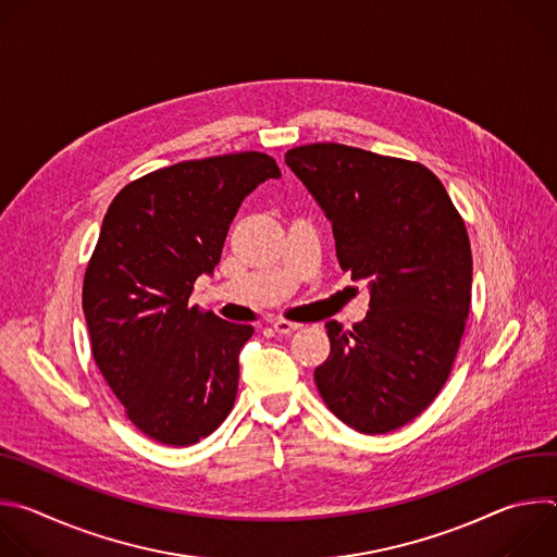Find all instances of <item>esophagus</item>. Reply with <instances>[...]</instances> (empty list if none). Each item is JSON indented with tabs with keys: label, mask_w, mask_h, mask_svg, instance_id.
Here are the masks:
<instances>
[{
	"label": "esophagus",
	"mask_w": 557,
	"mask_h": 557,
	"mask_svg": "<svg viewBox=\"0 0 557 557\" xmlns=\"http://www.w3.org/2000/svg\"><path fill=\"white\" fill-rule=\"evenodd\" d=\"M273 331L280 333V335H293L295 331H299V324H293V322H286V320H277V322H273Z\"/></svg>",
	"instance_id": "1"
}]
</instances>
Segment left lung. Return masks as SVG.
I'll return each mask as SVG.
<instances>
[{
    "label": "left lung",
    "mask_w": 557,
    "mask_h": 557,
    "mask_svg": "<svg viewBox=\"0 0 557 557\" xmlns=\"http://www.w3.org/2000/svg\"><path fill=\"white\" fill-rule=\"evenodd\" d=\"M284 161L333 224L342 269L370 293L352 331L326 322L317 389L357 432L399 430L436 399L458 352L471 301L465 222L419 163L337 143L293 147Z\"/></svg>",
    "instance_id": "8db88e82"
}]
</instances>
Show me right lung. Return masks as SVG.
I'll return each mask as SVG.
<instances>
[{
  "instance_id": "right-lung-1",
  "label": "right lung",
  "mask_w": 557,
  "mask_h": 557,
  "mask_svg": "<svg viewBox=\"0 0 557 557\" xmlns=\"http://www.w3.org/2000/svg\"><path fill=\"white\" fill-rule=\"evenodd\" d=\"M280 176L260 151L185 161L123 187L103 218L84 280L92 355L129 421L158 443H198L235 404L253 326L189 297L213 275L243 200Z\"/></svg>"
}]
</instances>
